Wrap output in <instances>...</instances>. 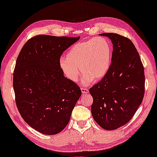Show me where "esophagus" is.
Here are the masks:
<instances>
[{
  "instance_id": "1",
  "label": "esophagus",
  "mask_w": 157,
  "mask_h": 157,
  "mask_svg": "<svg viewBox=\"0 0 157 157\" xmlns=\"http://www.w3.org/2000/svg\"><path fill=\"white\" fill-rule=\"evenodd\" d=\"M81 91H82V94H87L89 93V90L87 89H86V88H82Z\"/></svg>"
}]
</instances>
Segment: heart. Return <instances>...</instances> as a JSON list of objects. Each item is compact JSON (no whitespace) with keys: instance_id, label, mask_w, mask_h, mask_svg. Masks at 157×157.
<instances>
[{"instance_id":"1","label":"heart","mask_w":157,"mask_h":157,"mask_svg":"<svg viewBox=\"0 0 157 157\" xmlns=\"http://www.w3.org/2000/svg\"><path fill=\"white\" fill-rule=\"evenodd\" d=\"M111 59L109 41L99 37L74 44L67 52L66 57L59 59V65L64 75L73 82L78 81L81 70L84 72L82 84L87 86L94 79L101 80L106 75Z\"/></svg>"}]
</instances>
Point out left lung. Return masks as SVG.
Masks as SVG:
<instances>
[{"label": "left lung", "mask_w": 157, "mask_h": 157, "mask_svg": "<svg viewBox=\"0 0 157 157\" xmlns=\"http://www.w3.org/2000/svg\"><path fill=\"white\" fill-rule=\"evenodd\" d=\"M113 44L110 69L89 89L94 120L107 130H116L132 118L144 94V67L133 43L116 33H102Z\"/></svg>", "instance_id": "1"}]
</instances>
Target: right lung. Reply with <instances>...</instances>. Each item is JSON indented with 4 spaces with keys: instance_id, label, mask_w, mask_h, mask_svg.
Instances as JSON below:
<instances>
[{
    "instance_id": "right-lung-1",
    "label": "right lung",
    "mask_w": 157,
    "mask_h": 157,
    "mask_svg": "<svg viewBox=\"0 0 157 157\" xmlns=\"http://www.w3.org/2000/svg\"><path fill=\"white\" fill-rule=\"evenodd\" d=\"M79 39L36 36L17 59L13 89L18 110L31 128L44 135L66 127L81 96L80 87L64 76L59 65L63 52Z\"/></svg>"
}]
</instances>
